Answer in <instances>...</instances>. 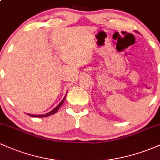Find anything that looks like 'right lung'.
Segmentation results:
<instances>
[{"instance_id":"1","label":"right lung","mask_w":160,"mask_h":160,"mask_svg":"<svg viewBox=\"0 0 160 160\" xmlns=\"http://www.w3.org/2000/svg\"><path fill=\"white\" fill-rule=\"evenodd\" d=\"M67 92H68V91H67ZM67 92H66L65 96L64 97V98H63V99H62V102H60V103L58 104V105H57L56 107L54 109H53V110H52V111H49V112H48V113H44V114H41V115L30 114V113H28V115L30 116V117H49V116L54 114V113H56V112L58 111V109H59V108L61 107V106L62 105V104H63V103H64V102H65V98H66V95H67Z\"/></svg>"}]
</instances>
